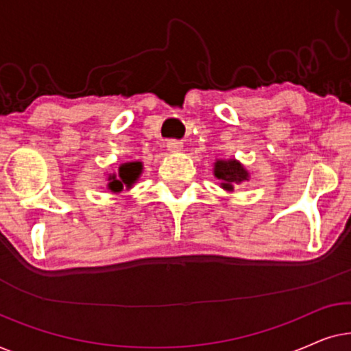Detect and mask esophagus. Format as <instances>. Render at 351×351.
I'll use <instances>...</instances> for the list:
<instances>
[{"instance_id":"34e87169","label":"esophagus","mask_w":351,"mask_h":351,"mask_svg":"<svg viewBox=\"0 0 351 351\" xmlns=\"http://www.w3.org/2000/svg\"><path fill=\"white\" fill-rule=\"evenodd\" d=\"M166 147L171 153H177V152L182 150V147H184V142L177 141V138H171V141H167Z\"/></svg>"}]
</instances>
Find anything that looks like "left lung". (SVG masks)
Segmentation results:
<instances>
[{"instance_id":"left-lung-1","label":"left lung","mask_w":351,"mask_h":351,"mask_svg":"<svg viewBox=\"0 0 351 351\" xmlns=\"http://www.w3.org/2000/svg\"><path fill=\"white\" fill-rule=\"evenodd\" d=\"M214 174L217 179L222 180L220 185H222L225 190H233V184H239V182L247 180L246 169L234 160L215 162Z\"/></svg>"}]
</instances>
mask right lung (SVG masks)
Here are the masks:
<instances>
[{"mask_svg":"<svg viewBox=\"0 0 351 351\" xmlns=\"http://www.w3.org/2000/svg\"><path fill=\"white\" fill-rule=\"evenodd\" d=\"M142 172V162H126V165H123L119 167V174L117 176H110L108 180V189L112 191H121L123 186L126 185L128 189L131 186L134 182L138 179V176H141Z\"/></svg>","mask_w":351,"mask_h":351,"instance_id":"1","label":"right lung"}]
</instances>
